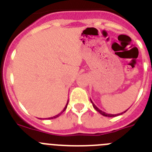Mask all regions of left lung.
<instances>
[{
    "label": "left lung",
    "instance_id": "1",
    "mask_svg": "<svg viewBox=\"0 0 152 152\" xmlns=\"http://www.w3.org/2000/svg\"><path fill=\"white\" fill-rule=\"evenodd\" d=\"M91 103H92L93 107H94V108L95 110H96L97 111L98 113H100L101 114V115H103V116H107V117H114V116H119V115H121V114L124 113L126 112V111H124V112L121 113H119V114H108V113H106L105 112H103V111L100 110V109L98 108V107H96V105H95L94 103H93V101L91 100Z\"/></svg>",
    "mask_w": 152,
    "mask_h": 152
}]
</instances>
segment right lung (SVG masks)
<instances>
[{
	"mask_svg": "<svg viewBox=\"0 0 152 152\" xmlns=\"http://www.w3.org/2000/svg\"><path fill=\"white\" fill-rule=\"evenodd\" d=\"M68 102H67V103H66V105H65V107H64V108L63 109V110L61 111V113H58V115H56V116H53V117H49V118H48V119H56V118H57V117H58V116H60V115H61V113H62L63 112H64V110H66V108H67V106H68Z\"/></svg>",
	"mask_w": 152,
	"mask_h": 152,
	"instance_id": "right-lung-1",
	"label": "right lung"
}]
</instances>
